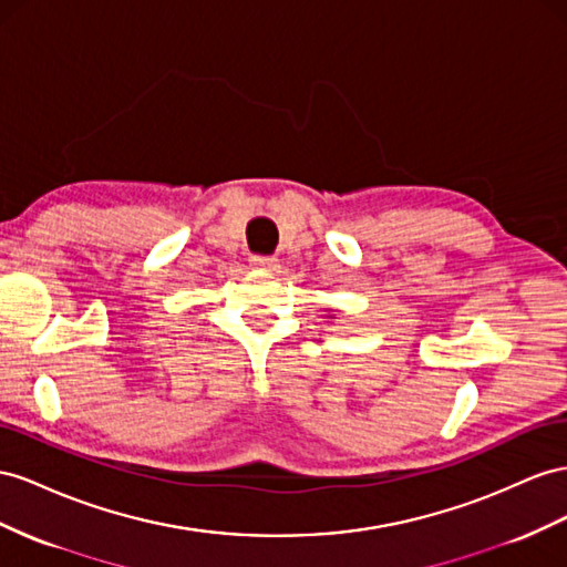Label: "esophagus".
<instances>
[{
  "mask_svg": "<svg viewBox=\"0 0 567 567\" xmlns=\"http://www.w3.org/2000/svg\"><path fill=\"white\" fill-rule=\"evenodd\" d=\"M250 265L255 269H262V271H277L279 269V259L277 257H259V255H255V257H250Z\"/></svg>",
  "mask_w": 567,
  "mask_h": 567,
  "instance_id": "esophagus-1",
  "label": "esophagus"
}]
</instances>
